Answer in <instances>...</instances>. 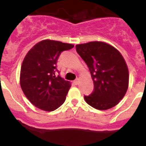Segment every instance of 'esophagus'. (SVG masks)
Segmentation results:
<instances>
[{"label":"esophagus","instance_id":"34e87169","mask_svg":"<svg viewBox=\"0 0 146 146\" xmlns=\"http://www.w3.org/2000/svg\"><path fill=\"white\" fill-rule=\"evenodd\" d=\"M74 83L75 84V85H79V83H80V79L77 78V80H75L74 81Z\"/></svg>","mask_w":146,"mask_h":146}]
</instances>
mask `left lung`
<instances>
[{
	"instance_id": "1",
	"label": "left lung",
	"mask_w": 146,
	"mask_h": 146,
	"mask_svg": "<svg viewBox=\"0 0 146 146\" xmlns=\"http://www.w3.org/2000/svg\"><path fill=\"white\" fill-rule=\"evenodd\" d=\"M77 53L89 68L94 90L85 96L87 104L107 110L122 99L129 85V72L121 54L114 47L100 41L76 45Z\"/></svg>"
}]
</instances>
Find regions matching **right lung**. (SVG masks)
Listing matches in <instances>:
<instances>
[{"instance_id": "right-lung-1", "label": "right lung", "mask_w": 146, "mask_h": 146, "mask_svg": "<svg viewBox=\"0 0 146 146\" xmlns=\"http://www.w3.org/2000/svg\"><path fill=\"white\" fill-rule=\"evenodd\" d=\"M73 47L72 44L44 40L25 56L20 72V85L28 100L38 109L52 111L66 100L71 83L56 76V72L59 73L56 64L61 52Z\"/></svg>"}]
</instances>
